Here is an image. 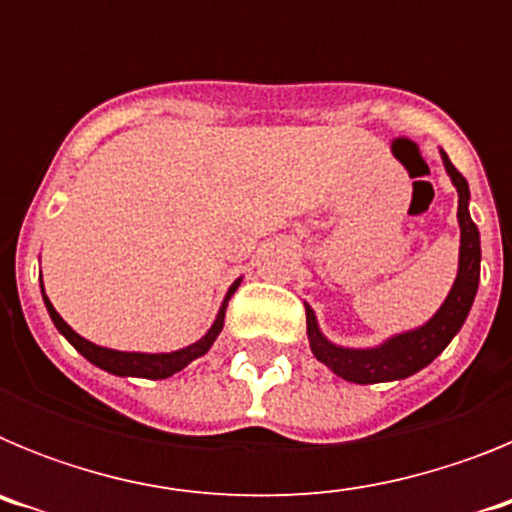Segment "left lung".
I'll use <instances>...</instances> for the list:
<instances>
[{
  "instance_id": "1",
  "label": "left lung",
  "mask_w": 512,
  "mask_h": 512,
  "mask_svg": "<svg viewBox=\"0 0 512 512\" xmlns=\"http://www.w3.org/2000/svg\"><path fill=\"white\" fill-rule=\"evenodd\" d=\"M443 169L449 174L451 184L459 194V266H456V279L451 284L449 295L441 302L433 318L423 325L410 330H402L395 336L384 338L377 346H341L333 343L323 330H320L318 315L305 302L307 312V341H310L312 356L325 364L336 377L354 384H379L408 379L415 372L431 364L443 348L454 341V336L467 320L469 310L474 305L479 287V261H482V248H479V230L469 215V184L467 179L454 169L446 151H441Z\"/></svg>"
}]
</instances>
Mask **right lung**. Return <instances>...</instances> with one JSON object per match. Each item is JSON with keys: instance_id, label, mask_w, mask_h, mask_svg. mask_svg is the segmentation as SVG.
Listing matches in <instances>:
<instances>
[{"instance_id": "obj_1", "label": "right lung", "mask_w": 512, "mask_h": 512, "mask_svg": "<svg viewBox=\"0 0 512 512\" xmlns=\"http://www.w3.org/2000/svg\"><path fill=\"white\" fill-rule=\"evenodd\" d=\"M243 277L235 279L233 284H230V289L225 292V300L220 302V310H217L215 320H212L210 330H207L205 336L200 338V341L189 343V346L179 348V351H169V354H146V351H117V348H104V346H97V343L87 341V338H81L79 333H76L74 328H71L66 320L61 318L56 312V307L51 305V300H48V295H45V287H43V274H40V292H43V302H45V310H48V315H51L53 325L58 328V333H61L66 341L71 343V346L79 351L81 356L87 361H92L94 366H99V369H104V372L115 374V377H140V379H166L171 377V374L182 372L184 366L192 364L194 359H200V356H205L207 351L212 348V343L217 341V336H220V330H223L225 325V310H228V300L233 297V292L238 287H241Z\"/></svg>"}]
</instances>
